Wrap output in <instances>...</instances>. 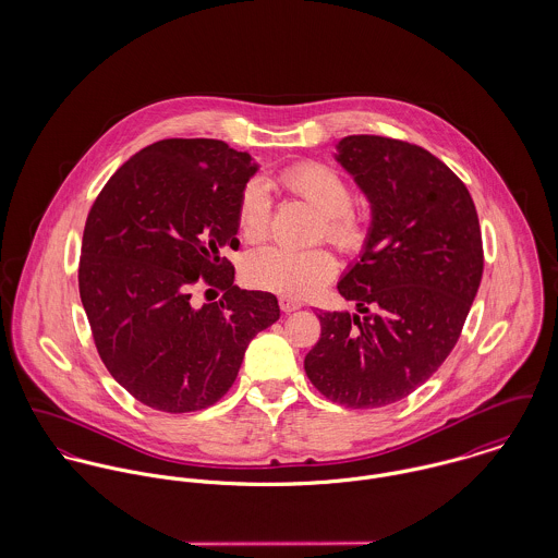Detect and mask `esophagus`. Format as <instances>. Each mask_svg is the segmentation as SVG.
<instances>
[{
	"label": "esophagus",
	"instance_id": "obj_1",
	"mask_svg": "<svg viewBox=\"0 0 558 558\" xmlns=\"http://www.w3.org/2000/svg\"><path fill=\"white\" fill-rule=\"evenodd\" d=\"M279 307H281L283 314H292V312L301 310L303 303H301V301H294V299H288V296H281V299H279Z\"/></svg>",
	"mask_w": 558,
	"mask_h": 558
}]
</instances>
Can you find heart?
Returning a JSON list of instances; mask_svg holds the SVG:
<instances>
[{
    "label": "heart",
    "mask_w": 558,
    "mask_h": 558,
    "mask_svg": "<svg viewBox=\"0 0 558 558\" xmlns=\"http://www.w3.org/2000/svg\"><path fill=\"white\" fill-rule=\"evenodd\" d=\"M279 184L294 197L319 213V239L330 240L339 251L359 255L372 240V215L352 204L350 182L330 165L305 160L279 171ZM270 195L259 180L244 184L239 199L240 236L257 242L270 228ZM337 272L335 255L324 248L292 251L281 246H262L242 262L244 281L257 290L288 299H305L322 290Z\"/></svg>",
    "instance_id": "b5f03b06"
}]
</instances>
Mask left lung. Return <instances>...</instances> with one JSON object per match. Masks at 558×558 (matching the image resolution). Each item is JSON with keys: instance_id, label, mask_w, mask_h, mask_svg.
Here are the masks:
<instances>
[{"instance_id": "left-lung-1", "label": "left lung", "mask_w": 558, "mask_h": 558, "mask_svg": "<svg viewBox=\"0 0 558 558\" xmlns=\"http://www.w3.org/2000/svg\"><path fill=\"white\" fill-rule=\"evenodd\" d=\"M337 153L372 204V240L337 286L359 314H319L305 372L335 403L380 408L427 383L460 339L483 275L477 210L421 146L350 135Z\"/></svg>"}]
</instances>
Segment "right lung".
Here are the masks:
<instances>
[{
	"label": "right lung",
	"instance_id": "add662e5",
	"mask_svg": "<svg viewBox=\"0 0 558 558\" xmlns=\"http://www.w3.org/2000/svg\"><path fill=\"white\" fill-rule=\"evenodd\" d=\"M257 171L219 140H162L126 160L89 208L80 294L96 350L133 398L195 412L223 398L248 341L279 319L270 292L234 286L239 199ZM225 296L202 308L192 288ZM210 292V290H206Z\"/></svg>",
	"mask_w": 558,
	"mask_h": 558
}]
</instances>
